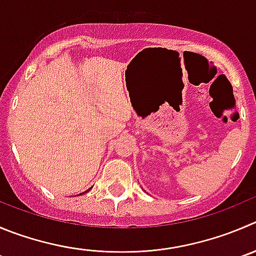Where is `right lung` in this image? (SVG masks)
<instances>
[{
    "instance_id": "right-lung-1",
    "label": "right lung",
    "mask_w": 256,
    "mask_h": 256,
    "mask_svg": "<svg viewBox=\"0 0 256 256\" xmlns=\"http://www.w3.org/2000/svg\"><path fill=\"white\" fill-rule=\"evenodd\" d=\"M86 192H88V191H86Z\"/></svg>"
}]
</instances>
